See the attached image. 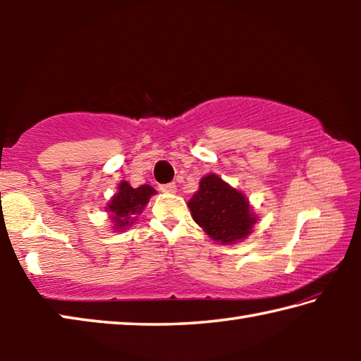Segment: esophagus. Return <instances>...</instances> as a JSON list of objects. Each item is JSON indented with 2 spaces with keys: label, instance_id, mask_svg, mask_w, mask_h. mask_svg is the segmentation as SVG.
Masks as SVG:
<instances>
[{
  "label": "esophagus",
  "instance_id": "1",
  "mask_svg": "<svg viewBox=\"0 0 361 361\" xmlns=\"http://www.w3.org/2000/svg\"><path fill=\"white\" fill-rule=\"evenodd\" d=\"M159 189H161V191L166 192V194H175L176 192V185H175V183H169V185H161V186H159Z\"/></svg>",
  "mask_w": 361,
  "mask_h": 361
}]
</instances>
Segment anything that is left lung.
I'll list each match as a JSON object with an SVG mask.
<instances>
[{
    "label": "left lung",
    "instance_id": "8db88e82",
    "mask_svg": "<svg viewBox=\"0 0 361 361\" xmlns=\"http://www.w3.org/2000/svg\"><path fill=\"white\" fill-rule=\"evenodd\" d=\"M188 207L194 221L221 245H232L247 239L258 221L247 195L216 173L200 178L199 189Z\"/></svg>",
    "mask_w": 361,
    "mask_h": 361
}]
</instances>
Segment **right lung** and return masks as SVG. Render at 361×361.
<instances>
[{"mask_svg": "<svg viewBox=\"0 0 361 361\" xmlns=\"http://www.w3.org/2000/svg\"><path fill=\"white\" fill-rule=\"evenodd\" d=\"M154 194L156 189L149 185L132 188L127 181H121L118 185V192L105 207V212H108L113 223V231L121 232L130 228Z\"/></svg>", "mask_w": 361, "mask_h": 361, "instance_id": "right-lung-1", "label": "right lung"}]
</instances>
